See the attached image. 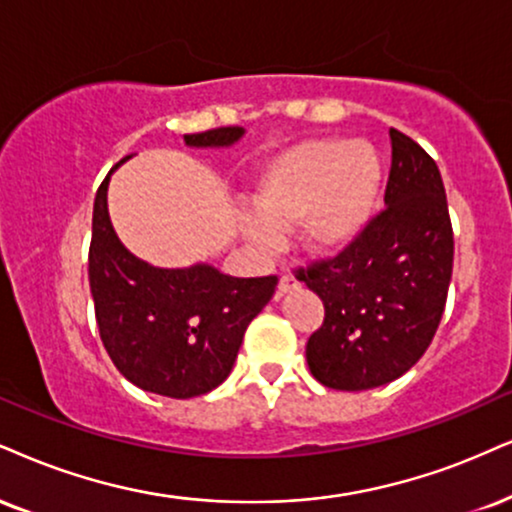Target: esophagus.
Here are the masks:
<instances>
[{
  "instance_id": "1",
  "label": "esophagus",
  "mask_w": 512,
  "mask_h": 512,
  "mask_svg": "<svg viewBox=\"0 0 512 512\" xmlns=\"http://www.w3.org/2000/svg\"><path fill=\"white\" fill-rule=\"evenodd\" d=\"M301 287V282L296 280V277L292 275V273H282V277H280V285H277V294H289V292H294V289H299Z\"/></svg>"
}]
</instances>
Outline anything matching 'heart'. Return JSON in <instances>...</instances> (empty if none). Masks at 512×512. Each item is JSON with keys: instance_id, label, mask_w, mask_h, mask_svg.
<instances>
[{"instance_id": "heart-1", "label": "heart", "mask_w": 512, "mask_h": 512, "mask_svg": "<svg viewBox=\"0 0 512 512\" xmlns=\"http://www.w3.org/2000/svg\"><path fill=\"white\" fill-rule=\"evenodd\" d=\"M382 166L365 142L311 140L273 156L254 182L256 216L244 232L270 249L277 232L301 223V242L313 254L344 249L368 225L380 199Z\"/></svg>"}]
</instances>
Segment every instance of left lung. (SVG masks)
I'll use <instances>...</instances> for the list:
<instances>
[{
    "label": "left lung",
    "instance_id": "obj_1",
    "mask_svg": "<svg viewBox=\"0 0 512 512\" xmlns=\"http://www.w3.org/2000/svg\"><path fill=\"white\" fill-rule=\"evenodd\" d=\"M384 208L337 256L299 268L325 320L306 361L320 384L363 391L394 382L432 344L453 270V227L437 163L389 130Z\"/></svg>",
    "mask_w": 512,
    "mask_h": 512
}]
</instances>
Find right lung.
<instances>
[{
	"label": "right lung",
	"instance_id": "add662e5",
	"mask_svg": "<svg viewBox=\"0 0 512 512\" xmlns=\"http://www.w3.org/2000/svg\"><path fill=\"white\" fill-rule=\"evenodd\" d=\"M244 128L185 135L189 147H230ZM125 156L116 163L128 161ZM94 197L90 289L99 337L125 380L151 394L192 399L225 382L244 332L273 299L277 275L230 277L206 263L154 268L132 256L113 232L106 189Z\"/></svg>",
	"mask_w": 512,
	"mask_h": 512
}]
</instances>
